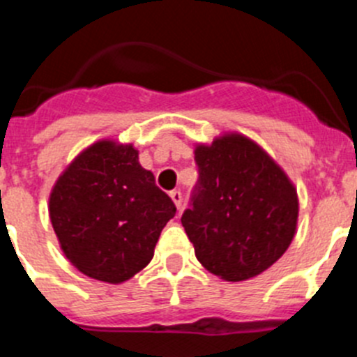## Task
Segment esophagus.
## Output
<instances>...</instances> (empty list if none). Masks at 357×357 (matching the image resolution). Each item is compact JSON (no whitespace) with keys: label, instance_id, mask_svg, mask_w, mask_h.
<instances>
[{"label":"esophagus","instance_id":"esophagus-1","mask_svg":"<svg viewBox=\"0 0 357 357\" xmlns=\"http://www.w3.org/2000/svg\"><path fill=\"white\" fill-rule=\"evenodd\" d=\"M169 195H171V199L174 201L176 208L181 209V206H183V194H181V192H179V190H172Z\"/></svg>","mask_w":357,"mask_h":357}]
</instances>
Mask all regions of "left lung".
<instances>
[{"label": "left lung", "mask_w": 357, "mask_h": 357, "mask_svg": "<svg viewBox=\"0 0 357 357\" xmlns=\"http://www.w3.org/2000/svg\"><path fill=\"white\" fill-rule=\"evenodd\" d=\"M199 179L181 224L213 275L241 282L284 255L298 222V195L284 171L243 135L195 149Z\"/></svg>", "instance_id": "8db88e82"}]
</instances>
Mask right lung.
<instances>
[{"label":"right lung","mask_w":357,"mask_h":357,"mask_svg":"<svg viewBox=\"0 0 357 357\" xmlns=\"http://www.w3.org/2000/svg\"><path fill=\"white\" fill-rule=\"evenodd\" d=\"M49 211L68 261L91 278L121 284L151 261L176 206L133 146L102 141L63 172Z\"/></svg>","instance_id":"right-lung-1"}]
</instances>
